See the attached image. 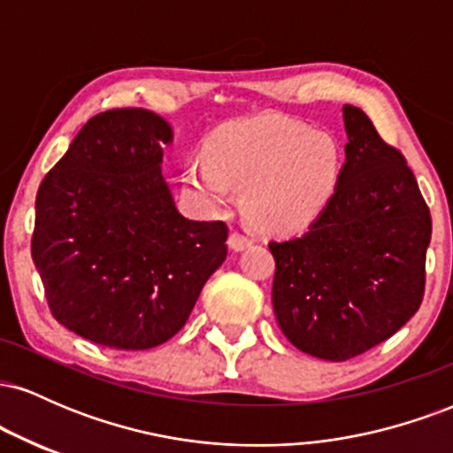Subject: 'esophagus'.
I'll use <instances>...</instances> for the list:
<instances>
[{
  "label": "esophagus",
  "instance_id": "esophagus-1",
  "mask_svg": "<svg viewBox=\"0 0 453 453\" xmlns=\"http://www.w3.org/2000/svg\"><path fill=\"white\" fill-rule=\"evenodd\" d=\"M253 238L247 236V234L242 232H232L230 238H227V244H230V249H234V251H242V249L251 247Z\"/></svg>",
  "mask_w": 453,
  "mask_h": 453
}]
</instances>
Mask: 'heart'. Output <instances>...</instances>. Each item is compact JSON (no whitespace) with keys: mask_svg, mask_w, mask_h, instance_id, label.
Segmentation results:
<instances>
[{"mask_svg":"<svg viewBox=\"0 0 453 453\" xmlns=\"http://www.w3.org/2000/svg\"><path fill=\"white\" fill-rule=\"evenodd\" d=\"M341 174L339 142L304 123L264 114L232 121L206 142V161L183 165V187L204 209L242 191L247 219L259 230H303L324 211Z\"/></svg>","mask_w":453,"mask_h":453,"instance_id":"obj_1","label":"heart"}]
</instances>
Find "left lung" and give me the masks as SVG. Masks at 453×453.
Instances as JSON below:
<instances>
[{
    "mask_svg": "<svg viewBox=\"0 0 453 453\" xmlns=\"http://www.w3.org/2000/svg\"><path fill=\"white\" fill-rule=\"evenodd\" d=\"M349 142L334 194L303 236L273 241V306L288 341L345 362L396 334L418 313L433 234L407 159L345 104Z\"/></svg>",
    "mask_w": 453,
    "mask_h": 453,
    "instance_id": "obj_1",
    "label": "left lung"
}]
</instances>
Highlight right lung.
Masks as SVG:
<instances>
[{
  "instance_id": "1",
  "label": "right lung",
  "mask_w": 453,
  "mask_h": 453,
  "mask_svg": "<svg viewBox=\"0 0 453 453\" xmlns=\"http://www.w3.org/2000/svg\"><path fill=\"white\" fill-rule=\"evenodd\" d=\"M173 129L144 108L96 114L44 176L31 257L61 326L112 349H153L185 326L227 256L223 221L176 211L161 176Z\"/></svg>"
}]
</instances>
